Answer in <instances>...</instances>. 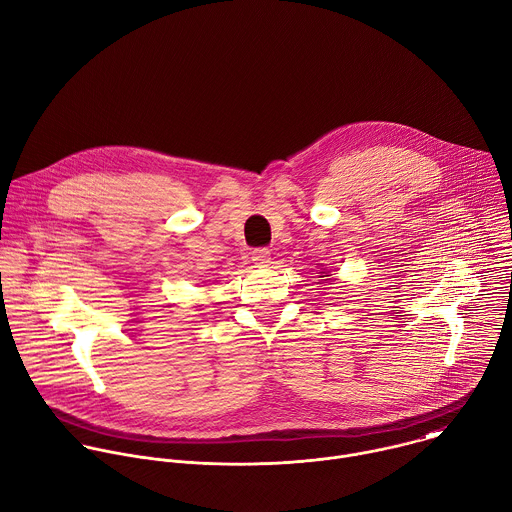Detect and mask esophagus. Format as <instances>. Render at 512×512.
Segmentation results:
<instances>
[{
	"instance_id": "esophagus-1",
	"label": "esophagus",
	"mask_w": 512,
	"mask_h": 512,
	"mask_svg": "<svg viewBox=\"0 0 512 512\" xmlns=\"http://www.w3.org/2000/svg\"><path fill=\"white\" fill-rule=\"evenodd\" d=\"M251 261L257 265V267H267L269 263H271V253H269V249H255L253 253H251Z\"/></svg>"
}]
</instances>
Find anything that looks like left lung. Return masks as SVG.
Instances as JSON below:
<instances>
[{"label": "left lung", "instance_id": "left-lung-1", "mask_svg": "<svg viewBox=\"0 0 512 512\" xmlns=\"http://www.w3.org/2000/svg\"><path fill=\"white\" fill-rule=\"evenodd\" d=\"M321 273H329V271H321ZM321 277H327V275H321Z\"/></svg>", "mask_w": 512, "mask_h": 512}]
</instances>
